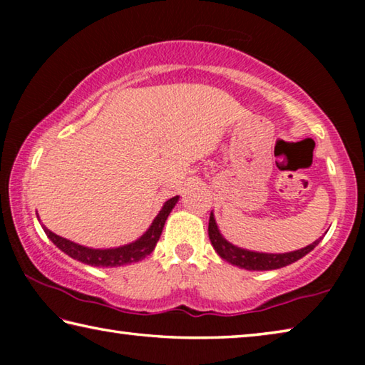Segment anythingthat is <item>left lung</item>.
<instances>
[{
	"mask_svg": "<svg viewBox=\"0 0 365 365\" xmlns=\"http://www.w3.org/2000/svg\"><path fill=\"white\" fill-rule=\"evenodd\" d=\"M209 240H211V245L214 250L217 251V255L225 259L227 262L233 265H238V267L246 269V270H274L285 267L288 264H293L306 256L307 252H311L316 246L320 243V240H316L312 245L306 246L302 250H296L292 252H282V255H269V252H256V251H248L243 248H238V246L232 245L230 242L222 237L219 232V227L215 224L214 214L211 212V217H209Z\"/></svg>",
	"mask_w": 365,
	"mask_h": 365,
	"instance_id": "obj_1",
	"label": "left lung"
}]
</instances>
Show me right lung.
Segmentation results:
<instances>
[{"label": "right lung", "mask_w": 365, "mask_h": 365, "mask_svg": "<svg viewBox=\"0 0 365 365\" xmlns=\"http://www.w3.org/2000/svg\"><path fill=\"white\" fill-rule=\"evenodd\" d=\"M177 201H178V196H174L170 197L169 201H165L163 209H160L159 214L156 215V219L153 220L151 227L141 235L137 242L119 246V248H109V250L86 248V246L77 245L71 242V240H66L63 237H59V235L53 233L43 224L41 227L48 235V238L51 240V242L56 245L61 251L66 252V255L71 256L72 259H77V261L88 265H95V267H120V265H125V264L138 262L141 259H145L148 255H151L154 246H156L158 240L160 237V233H163L165 220H168L170 211L177 205Z\"/></svg>", "instance_id": "obj_1"}]
</instances>
